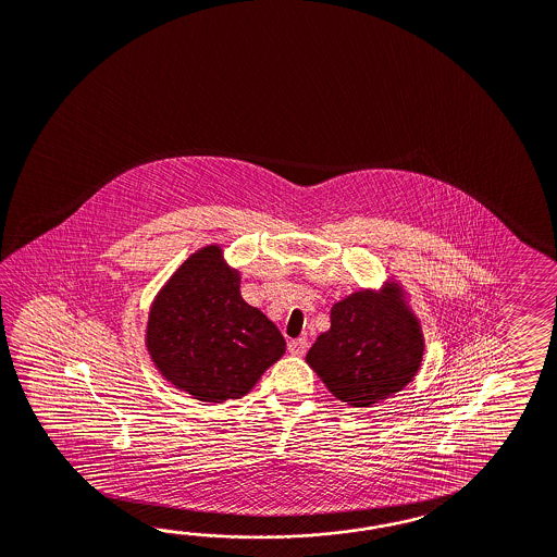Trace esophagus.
<instances>
[{
  "instance_id": "obj_1",
  "label": "esophagus",
  "mask_w": 557,
  "mask_h": 557,
  "mask_svg": "<svg viewBox=\"0 0 557 557\" xmlns=\"http://www.w3.org/2000/svg\"><path fill=\"white\" fill-rule=\"evenodd\" d=\"M287 350L292 352V355H304L306 350H308V341L306 338H294V341H289L287 343Z\"/></svg>"
}]
</instances>
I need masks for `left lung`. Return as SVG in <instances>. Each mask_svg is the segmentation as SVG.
I'll use <instances>...</instances> for the list:
<instances>
[{
  "label": "left lung",
  "instance_id": "obj_1",
  "mask_svg": "<svg viewBox=\"0 0 557 557\" xmlns=\"http://www.w3.org/2000/svg\"><path fill=\"white\" fill-rule=\"evenodd\" d=\"M423 336L399 286L383 294L357 292L331 310V331L320 334L306 361L346 406L371 407L401 392L420 369Z\"/></svg>",
  "mask_w": 557,
  "mask_h": 557
}]
</instances>
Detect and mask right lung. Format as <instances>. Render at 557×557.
Here are the masks:
<instances>
[{"label":"right lung","mask_w":557,"mask_h":557,"mask_svg":"<svg viewBox=\"0 0 557 557\" xmlns=\"http://www.w3.org/2000/svg\"><path fill=\"white\" fill-rule=\"evenodd\" d=\"M240 277L209 245L151 304L146 345L160 373L198 401L239 399L286 352L282 332L240 298Z\"/></svg>","instance_id":"1"}]
</instances>
